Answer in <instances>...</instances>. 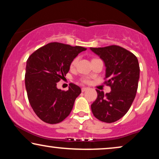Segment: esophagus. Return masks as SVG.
Returning a JSON list of instances; mask_svg holds the SVG:
<instances>
[{"label": "esophagus", "instance_id": "1", "mask_svg": "<svg viewBox=\"0 0 159 159\" xmlns=\"http://www.w3.org/2000/svg\"><path fill=\"white\" fill-rule=\"evenodd\" d=\"M88 90V88H82V92H84V91Z\"/></svg>", "mask_w": 159, "mask_h": 159}]
</instances>
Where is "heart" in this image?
<instances>
[{"label": "heart", "instance_id": "b5f03b06", "mask_svg": "<svg viewBox=\"0 0 159 159\" xmlns=\"http://www.w3.org/2000/svg\"><path fill=\"white\" fill-rule=\"evenodd\" d=\"M78 61H79V56H77V57H75L72 61H71V62L70 64L71 68H74V67L76 66V65H77V63H78ZM82 81L83 82H85V83H87V82H89V78L86 77H82Z\"/></svg>", "mask_w": 159, "mask_h": 159}]
</instances>
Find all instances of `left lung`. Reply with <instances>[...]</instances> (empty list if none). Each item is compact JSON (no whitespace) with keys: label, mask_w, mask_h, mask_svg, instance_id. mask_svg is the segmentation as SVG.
I'll list each match as a JSON object with an SVG mask.
<instances>
[{"label":"left lung","mask_w":159,"mask_h":159,"mask_svg":"<svg viewBox=\"0 0 159 159\" xmlns=\"http://www.w3.org/2000/svg\"><path fill=\"white\" fill-rule=\"evenodd\" d=\"M90 50L103 61L107 79L105 84L111 89L106 94L96 90L98 97L91 110L100 121L114 122L127 114L135 98L140 78L138 60L133 53L118 45Z\"/></svg>","instance_id":"left-lung-1"}]
</instances>
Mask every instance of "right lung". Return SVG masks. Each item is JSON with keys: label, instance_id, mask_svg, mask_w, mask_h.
Segmentation results:
<instances>
[{"label": "right lung", "instance_id": "obj_1", "mask_svg": "<svg viewBox=\"0 0 159 159\" xmlns=\"http://www.w3.org/2000/svg\"><path fill=\"white\" fill-rule=\"evenodd\" d=\"M87 48L50 43L32 53L27 61L25 87L30 106L37 116L48 124L64 120L72 110L81 88L71 83L67 91L56 87L70 69L74 58Z\"/></svg>", "mask_w": 159, "mask_h": 159}]
</instances>
